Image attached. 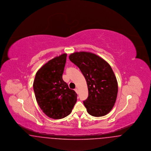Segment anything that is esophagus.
I'll list each match as a JSON object with an SVG mask.
<instances>
[{"label":"esophagus","instance_id":"34e87169","mask_svg":"<svg viewBox=\"0 0 151 151\" xmlns=\"http://www.w3.org/2000/svg\"><path fill=\"white\" fill-rule=\"evenodd\" d=\"M75 91L76 92V93H78V88H75Z\"/></svg>","mask_w":151,"mask_h":151}]
</instances>
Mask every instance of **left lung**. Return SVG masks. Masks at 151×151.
Segmentation results:
<instances>
[{
  "label": "left lung",
  "mask_w": 151,
  "mask_h": 151,
  "mask_svg": "<svg viewBox=\"0 0 151 151\" xmlns=\"http://www.w3.org/2000/svg\"><path fill=\"white\" fill-rule=\"evenodd\" d=\"M69 59L86 80L88 97L83 103L87 112L97 117L106 115L115 104L118 90L111 66L99 55L86 51L73 52Z\"/></svg>",
  "instance_id": "obj_1"
}]
</instances>
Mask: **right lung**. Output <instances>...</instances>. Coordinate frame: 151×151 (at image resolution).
I'll list each match as a JSON object with an SVG mask.
<instances>
[{
  "label": "right lung",
  "mask_w": 151,
  "mask_h": 151,
  "mask_svg": "<svg viewBox=\"0 0 151 151\" xmlns=\"http://www.w3.org/2000/svg\"><path fill=\"white\" fill-rule=\"evenodd\" d=\"M67 54L54 58L37 72L33 82L36 100L43 113L50 118L62 119L70 114L77 94L62 79Z\"/></svg>",
  "instance_id": "add662e5"
}]
</instances>
